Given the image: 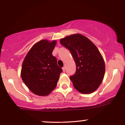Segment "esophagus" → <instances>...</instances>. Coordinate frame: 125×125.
Returning <instances> with one entry per match:
<instances>
[{
  "instance_id": "obj_1",
  "label": "esophagus",
  "mask_w": 125,
  "mask_h": 125,
  "mask_svg": "<svg viewBox=\"0 0 125 125\" xmlns=\"http://www.w3.org/2000/svg\"><path fill=\"white\" fill-rule=\"evenodd\" d=\"M62 70H63V72H65V67H62Z\"/></svg>"
}]
</instances>
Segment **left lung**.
<instances>
[{
	"label": "left lung",
	"mask_w": 125,
	"mask_h": 125,
	"mask_svg": "<svg viewBox=\"0 0 125 125\" xmlns=\"http://www.w3.org/2000/svg\"><path fill=\"white\" fill-rule=\"evenodd\" d=\"M60 42L68 49L76 65V71L70 77L74 88L83 94H89L98 88L105 73V64L97 47L79 33L67 36Z\"/></svg>",
	"instance_id": "8db88e82"
}]
</instances>
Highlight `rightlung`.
Here are the masks:
<instances>
[{
	"instance_id": "add662e5",
	"label": "right lung",
	"mask_w": 125,
	"mask_h": 125,
	"mask_svg": "<svg viewBox=\"0 0 125 125\" xmlns=\"http://www.w3.org/2000/svg\"><path fill=\"white\" fill-rule=\"evenodd\" d=\"M56 41L44 39L31 47L23 62L21 77L26 86L38 96H47L56 86L62 69L52 52Z\"/></svg>"
}]
</instances>
